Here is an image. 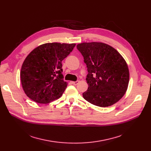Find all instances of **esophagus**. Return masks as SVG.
I'll return each mask as SVG.
<instances>
[{
  "label": "esophagus",
  "instance_id": "1",
  "mask_svg": "<svg viewBox=\"0 0 151 151\" xmlns=\"http://www.w3.org/2000/svg\"><path fill=\"white\" fill-rule=\"evenodd\" d=\"M71 83H72L74 85H77L78 83H79V81H72L71 82Z\"/></svg>",
  "mask_w": 151,
  "mask_h": 151
}]
</instances>
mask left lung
Returning a JSON list of instances; mask_svg holds the SVG:
<instances>
[{"label": "left lung", "instance_id": "left-lung-1", "mask_svg": "<svg viewBox=\"0 0 151 151\" xmlns=\"http://www.w3.org/2000/svg\"><path fill=\"white\" fill-rule=\"evenodd\" d=\"M88 68V89L84 99L100 107L114 105L125 93L129 82L128 65L114 47L101 42L82 43L76 46Z\"/></svg>", "mask_w": 151, "mask_h": 151}]
</instances>
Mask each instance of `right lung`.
<instances>
[{"instance_id":"1","label":"right lung","mask_w":151,"mask_h":151,"mask_svg":"<svg viewBox=\"0 0 151 151\" xmlns=\"http://www.w3.org/2000/svg\"><path fill=\"white\" fill-rule=\"evenodd\" d=\"M75 45L47 43L40 45L29 53L20 72L22 88L29 98L46 104L62 96L67 83L63 80L62 61Z\"/></svg>"}]
</instances>
